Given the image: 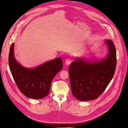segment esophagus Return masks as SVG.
<instances>
[{"instance_id": "obj_1", "label": "esophagus", "mask_w": 128, "mask_h": 128, "mask_svg": "<svg viewBox=\"0 0 128 128\" xmlns=\"http://www.w3.org/2000/svg\"><path fill=\"white\" fill-rule=\"evenodd\" d=\"M71 62H72V59H71V58H67V59H66V60H65V63L66 64H67V65L70 64Z\"/></svg>"}]
</instances>
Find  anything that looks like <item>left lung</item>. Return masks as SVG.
<instances>
[{
  "mask_svg": "<svg viewBox=\"0 0 128 128\" xmlns=\"http://www.w3.org/2000/svg\"><path fill=\"white\" fill-rule=\"evenodd\" d=\"M108 47L106 57L99 61L82 58L71 64L68 69L73 96L80 101L94 100L103 93L115 72L116 49L112 41H105Z\"/></svg>",
  "mask_w": 128,
  "mask_h": 128,
  "instance_id": "obj_1",
  "label": "left lung"
}]
</instances>
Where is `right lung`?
<instances>
[{"mask_svg":"<svg viewBox=\"0 0 128 128\" xmlns=\"http://www.w3.org/2000/svg\"><path fill=\"white\" fill-rule=\"evenodd\" d=\"M12 43L9 54V66L18 88L24 96L32 99H42L49 94L51 83L63 67L60 57L50 60L38 67L28 69L16 60Z\"/></svg>","mask_w":128,"mask_h":128,"instance_id":"obj_1","label":"right lung"}]
</instances>
